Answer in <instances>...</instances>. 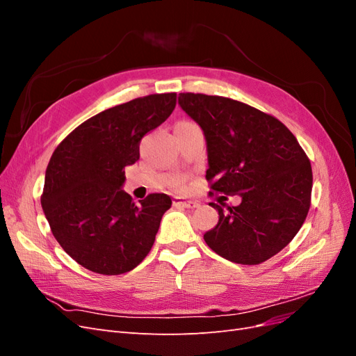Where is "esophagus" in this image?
Instances as JSON below:
<instances>
[{"instance_id": "34e87169", "label": "esophagus", "mask_w": 356, "mask_h": 356, "mask_svg": "<svg viewBox=\"0 0 356 356\" xmlns=\"http://www.w3.org/2000/svg\"><path fill=\"white\" fill-rule=\"evenodd\" d=\"M174 207L195 209V208L199 207V203L196 200H186V199H182V197H175L174 199Z\"/></svg>"}]
</instances>
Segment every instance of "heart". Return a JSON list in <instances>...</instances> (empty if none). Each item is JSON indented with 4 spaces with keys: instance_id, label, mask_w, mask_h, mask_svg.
I'll list each match as a JSON object with an SVG mask.
<instances>
[{
    "instance_id": "obj_1",
    "label": "heart",
    "mask_w": 356,
    "mask_h": 356,
    "mask_svg": "<svg viewBox=\"0 0 356 356\" xmlns=\"http://www.w3.org/2000/svg\"><path fill=\"white\" fill-rule=\"evenodd\" d=\"M182 123H187V122H182ZM181 184H182V182L179 181V182H178V186H181Z\"/></svg>"
}]
</instances>
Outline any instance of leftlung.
Here are the masks:
<instances>
[{
    "mask_svg": "<svg viewBox=\"0 0 356 356\" xmlns=\"http://www.w3.org/2000/svg\"><path fill=\"white\" fill-rule=\"evenodd\" d=\"M178 105L207 139L211 188L241 203H211L218 224L203 234L213 252L260 264L294 239L310 208L312 168L296 136L277 118L222 96L179 93Z\"/></svg>",
    "mask_w": 356,
    "mask_h": 356,
    "instance_id": "1",
    "label": "left lung"
}]
</instances>
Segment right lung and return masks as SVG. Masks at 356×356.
Returning <instances> with one entry per match:
<instances>
[{"label": "right lung", "mask_w": 356, "mask_h": 356, "mask_svg": "<svg viewBox=\"0 0 356 356\" xmlns=\"http://www.w3.org/2000/svg\"><path fill=\"white\" fill-rule=\"evenodd\" d=\"M177 93L149 95L81 123L58 145L41 207L53 236L72 260L99 275L131 272L152 250L172 200L154 193L139 207L122 188L139 143L175 108Z\"/></svg>", "instance_id": "1"}]
</instances>
